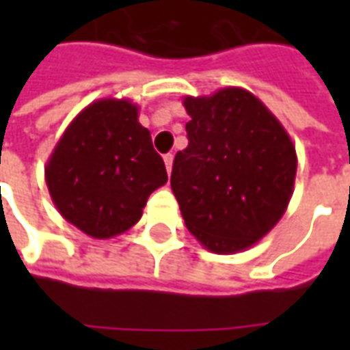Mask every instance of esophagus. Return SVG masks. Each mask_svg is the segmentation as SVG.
Here are the masks:
<instances>
[{
    "instance_id": "obj_1",
    "label": "esophagus",
    "mask_w": 350,
    "mask_h": 350,
    "mask_svg": "<svg viewBox=\"0 0 350 350\" xmlns=\"http://www.w3.org/2000/svg\"><path fill=\"white\" fill-rule=\"evenodd\" d=\"M172 161H174V155H172V153H167V155H165V167H167L168 174H170V170H172Z\"/></svg>"
}]
</instances>
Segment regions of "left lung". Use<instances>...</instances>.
I'll use <instances>...</instances> for the list:
<instances>
[{"label": "left lung", "instance_id": "obj_1", "mask_svg": "<svg viewBox=\"0 0 350 350\" xmlns=\"http://www.w3.org/2000/svg\"><path fill=\"white\" fill-rule=\"evenodd\" d=\"M189 144L176 153L170 185L185 227L213 253L258 242L285 213L296 150L283 125L240 88L185 97Z\"/></svg>", "mask_w": 350, "mask_h": 350}]
</instances>
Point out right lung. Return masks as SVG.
<instances>
[{
  "mask_svg": "<svg viewBox=\"0 0 350 350\" xmlns=\"http://www.w3.org/2000/svg\"><path fill=\"white\" fill-rule=\"evenodd\" d=\"M163 157L129 100L103 99L77 116L46 165V185L65 219L93 238H112L142 215L167 183Z\"/></svg>",
  "mask_w": 350,
  "mask_h": 350,
  "instance_id": "right-lung-1",
  "label": "right lung"
}]
</instances>
